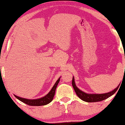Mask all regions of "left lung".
Masks as SVG:
<instances>
[{"label": "left lung", "instance_id": "left-lung-1", "mask_svg": "<svg viewBox=\"0 0 125 125\" xmlns=\"http://www.w3.org/2000/svg\"><path fill=\"white\" fill-rule=\"evenodd\" d=\"M72 85H73V88H74L75 92H76V94H77L78 97H79L81 100H82L84 101L87 102V103H94V102H98L101 101L105 99L108 98L111 95L115 94L116 91L118 89L119 87L120 84L118 85L115 90L113 91H111V92L105 93V94H87V93L83 92L80 90L76 87V84H75L74 82V79L73 77V80H72Z\"/></svg>", "mask_w": 125, "mask_h": 125}]
</instances>
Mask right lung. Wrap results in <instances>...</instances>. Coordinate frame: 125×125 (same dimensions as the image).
Returning <instances> with one entry per match:
<instances>
[{"mask_svg":"<svg viewBox=\"0 0 125 125\" xmlns=\"http://www.w3.org/2000/svg\"><path fill=\"white\" fill-rule=\"evenodd\" d=\"M59 81H60V78L56 81V82L55 83V84H54L53 87H52V88L51 89V90L49 91V93H48L47 95L42 98H41L36 99V100H28V99H25V98H23L19 97L17 95H14V96L16 97V98H17L18 100L21 101L22 102V103L28 105H30V106L45 105H47L48 104L50 103L52 101V100H53L54 95H55V90H56L57 85H58Z\"/></svg>","mask_w":125,"mask_h":125,"instance_id":"1","label":"right lung"}]
</instances>
